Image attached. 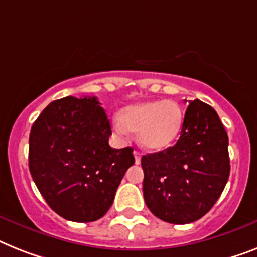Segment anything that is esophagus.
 <instances>
[{
	"mask_svg": "<svg viewBox=\"0 0 257 257\" xmlns=\"http://www.w3.org/2000/svg\"><path fill=\"white\" fill-rule=\"evenodd\" d=\"M134 156H135V164H141L142 154L139 151H134Z\"/></svg>",
	"mask_w": 257,
	"mask_h": 257,
	"instance_id": "1",
	"label": "esophagus"
}]
</instances>
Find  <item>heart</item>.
Returning <instances> with one entry per match:
<instances>
[{
	"mask_svg": "<svg viewBox=\"0 0 257 257\" xmlns=\"http://www.w3.org/2000/svg\"><path fill=\"white\" fill-rule=\"evenodd\" d=\"M184 123L180 105L171 99H158L134 103L114 118L116 133L128 135L138 133L142 147L158 152L167 150L177 141Z\"/></svg>",
	"mask_w": 257,
	"mask_h": 257,
	"instance_id": "1",
	"label": "heart"
}]
</instances>
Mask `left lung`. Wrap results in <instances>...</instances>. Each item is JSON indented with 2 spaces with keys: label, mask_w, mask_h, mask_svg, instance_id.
Returning a JSON list of instances; mask_svg holds the SVG:
<instances>
[{
  "label": "left lung",
  "mask_w": 257,
  "mask_h": 257,
  "mask_svg": "<svg viewBox=\"0 0 257 257\" xmlns=\"http://www.w3.org/2000/svg\"><path fill=\"white\" fill-rule=\"evenodd\" d=\"M142 168L144 201L155 217L173 224L202 218L230 176L228 137L217 111L189 101L177 143L144 155Z\"/></svg>",
  "instance_id": "obj_1"
}]
</instances>
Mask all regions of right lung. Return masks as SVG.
Listing matches in <instances>:
<instances>
[{
    "label": "right lung",
    "mask_w": 257,
    "mask_h": 257,
    "mask_svg": "<svg viewBox=\"0 0 257 257\" xmlns=\"http://www.w3.org/2000/svg\"><path fill=\"white\" fill-rule=\"evenodd\" d=\"M111 127L97 97L51 102L34 122L29 168L48 206L64 219L94 222L113 205L133 148L109 146Z\"/></svg>",
    "instance_id": "1"
}]
</instances>
